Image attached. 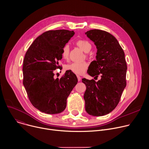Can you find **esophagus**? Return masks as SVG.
Listing matches in <instances>:
<instances>
[{
    "instance_id": "obj_1",
    "label": "esophagus",
    "mask_w": 149,
    "mask_h": 149,
    "mask_svg": "<svg viewBox=\"0 0 149 149\" xmlns=\"http://www.w3.org/2000/svg\"><path fill=\"white\" fill-rule=\"evenodd\" d=\"M77 78H78V81H80L81 80V77L79 75H77Z\"/></svg>"
}]
</instances>
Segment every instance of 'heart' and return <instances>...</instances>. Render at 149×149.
Masks as SVG:
<instances>
[{
    "instance_id": "1",
    "label": "heart",
    "mask_w": 149,
    "mask_h": 149,
    "mask_svg": "<svg viewBox=\"0 0 149 149\" xmlns=\"http://www.w3.org/2000/svg\"><path fill=\"white\" fill-rule=\"evenodd\" d=\"M75 44L83 52L86 53V57H88L89 54L87 53L89 52L92 48V44L91 42L85 39H79L75 42ZM61 55L64 59H68L70 55V47L68 44H65L63 46L61 51ZM87 67V63L84 61L81 63H72L68 64L66 66V69L73 72L76 74L82 75L86 71Z\"/></svg>"
}]
</instances>
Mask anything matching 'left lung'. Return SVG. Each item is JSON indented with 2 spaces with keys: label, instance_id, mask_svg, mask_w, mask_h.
I'll return each mask as SVG.
<instances>
[{
  "label": "left lung",
  "instance_id": "obj_1",
  "mask_svg": "<svg viewBox=\"0 0 149 149\" xmlns=\"http://www.w3.org/2000/svg\"><path fill=\"white\" fill-rule=\"evenodd\" d=\"M96 46V60L93 61L87 73L94 79H82L86 85L84 98L85 110L92 116L108 114L118 105L126 85L127 65L125 53L117 39L109 33L93 29L85 33Z\"/></svg>",
  "mask_w": 149,
  "mask_h": 149
}]
</instances>
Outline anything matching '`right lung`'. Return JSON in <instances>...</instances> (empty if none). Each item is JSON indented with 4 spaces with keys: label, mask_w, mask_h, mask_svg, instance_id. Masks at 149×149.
Here are the masks:
<instances>
[{
    "label": "right lung",
    "mask_w": 149,
    "mask_h": 149,
    "mask_svg": "<svg viewBox=\"0 0 149 149\" xmlns=\"http://www.w3.org/2000/svg\"><path fill=\"white\" fill-rule=\"evenodd\" d=\"M74 31L49 30L39 36L29 47L23 60V85L30 102L47 114L64 111L67 99L78 82L75 74L67 71L60 79L54 71L60 67L64 45L74 35Z\"/></svg>",
    "instance_id": "add662e5"
}]
</instances>
